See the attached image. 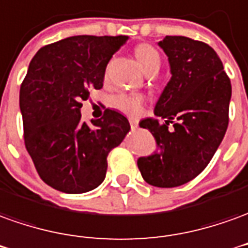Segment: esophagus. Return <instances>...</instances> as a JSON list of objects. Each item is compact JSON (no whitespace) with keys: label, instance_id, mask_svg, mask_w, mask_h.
<instances>
[{"label":"esophagus","instance_id":"obj_1","mask_svg":"<svg viewBox=\"0 0 248 248\" xmlns=\"http://www.w3.org/2000/svg\"><path fill=\"white\" fill-rule=\"evenodd\" d=\"M130 127H131V130H136L138 127V122L136 119H130Z\"/></svg>","mask_w":248,"mask_h":248}]
</instances>
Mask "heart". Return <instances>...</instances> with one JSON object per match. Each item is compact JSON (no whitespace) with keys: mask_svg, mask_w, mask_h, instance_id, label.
<instances>
[{"mask_svg":"<svg viewBox=\"0 0 248 248\" xmlns=\"http://www.w3.org/2000/svg\"><path fill=\"white\" fill-rule=\"evenodd\" d=\"M134 53L138 63L141 64V67L146 72L158 71L161 65V56L155 48L149 44H140L134 49ZM143 103H145V98L140 94L122 93L112 98V106L131 117H137L141 114L143 110Z\"/></svg>","mask_w":248,"mask_h":248,"instance_id":"heart-1","label":"heart"}]
</instances>
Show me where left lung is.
Masks as SVG:
<instances>
[{"instance_id":"8db88e82","label":"left lung","mask_w":248,"mask_h":248,"mask_svg":"<svg viewBox=\"0 0 248 248\" xmlns=\"http://www.w3.org/2000/svg\"><path fill=\"white\" fill-rule=\"evenodd\" d=\"M158 46L172 78L140 126L153 134L157 150L137 161L143 180L158 188L178 186L199 176L217 150L228 126L231 82L217 53L205 43L166 36ZM175 122H172V119ZM173 123L174 129L167 127Z\"/></svg>"}]
</instances>
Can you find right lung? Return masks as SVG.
I'll return each instance as SVG.
<instances>
[{"mask_svg":"<svg viewBox=\"0 0 248 248\" xmlns=\"http://www.w3.org/2000/svg\"><path fill=\"white\" fill-rule=\"evenodd\" d=\"M127 36H72L43 46L20 88L24 140L41 180L65 193H84L106 177L107 155L129 133L121 112L107 108L91 124L82 102L103 87L105 71Z\"/></svg>","mask_w":248,"mask_h":248,"instance_id":"obj_1","label":"right lung"}]
</instances>
